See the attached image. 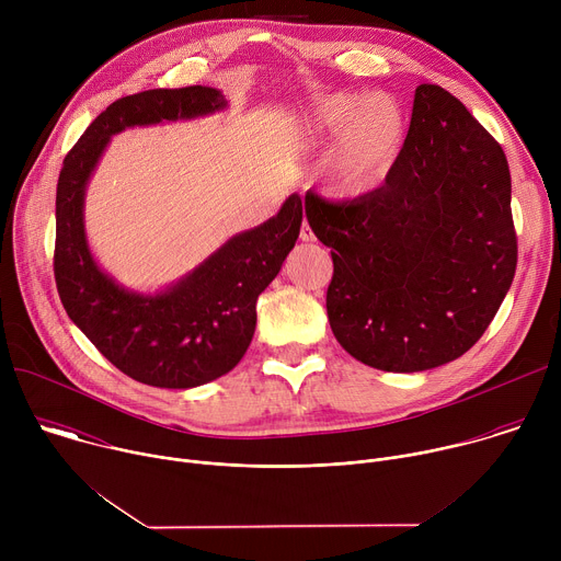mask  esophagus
Wrapping results in <instances>:
<instances>
[{
    "label": "esophagus",
    "mask_w": 561,
    "mask_h": 561,
    "mask_svg": "<svg viewBox=\"0 0 561 561\" xmlns=\"http://www.w3.org/2000/svg\"><path fill=\"white\" fill-rule=\"evenodd\" d=\"M299 239H301V242H312V239H314V234H312V230H310V226L304 221L301 224V230H299Z\"/></svg>",
    "instance_id": "1"
}]
</instances>
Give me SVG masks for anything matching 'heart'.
Here are the masks:
<instances>
[{"label": "heart", "instance_id": "1", "mask_svg": "<svg viewBox=\"0 0 561 561\" xmlns=\"http://www.w3.org/2000/svg\"><path fill=\"white\" fill-rule=\"evenodd\" d=\"M310 135L329 154L331 186L340 197H364L383 186L407 152L411 113L407 104L375 93L329 95L308 119Z\"/></svg>", "mask_w": 561, "mask_h": 561}]
</instances>
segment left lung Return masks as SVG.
Listing matches in <instances>:
<instances>
[{
    "mask_svg": "<svg viewBox=\"0 0 561 561\" xmlns=\"http://www.w3.org/2000/svg\"><path fill=\"white\" fill-rule=\"evenodd\" d=\"M304 210L333 249V335L366 366L420 373L461 357L513 284L506 154L442 87L415 89L407 152L381 188L348 202L308 191Z\"/></svg>",
    "mask_w": 561,
    "mask_h": 561,
    "instance_id": "8db88e82",
    "label": "left lung"
}]
</instances>
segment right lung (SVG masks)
I'll return each instance as SVG.
<instances>
[{
	"instance_id": "1",
	"label": "right lung",
	"mask_w": 561,
	"mask_h": 561,
	"mask_svg": "<svg viewBox=\"0 0 561 561\" xmlns=\"http://www.w3.org/2000/svg\"><path fill=\"white\" fill-rule=\"evenodd\" d=\"M228 106L210 87L154 89L113 102L64 159L55 199L59 299L95 348L128 377L157 388H195L232 370L257 324V297L293 251L304 204L293 193L264 224L237 232L171 286L139 293L98 264L87 237L89 182L113 135L184 122Z\"/></svg>"
}]
</instances>
